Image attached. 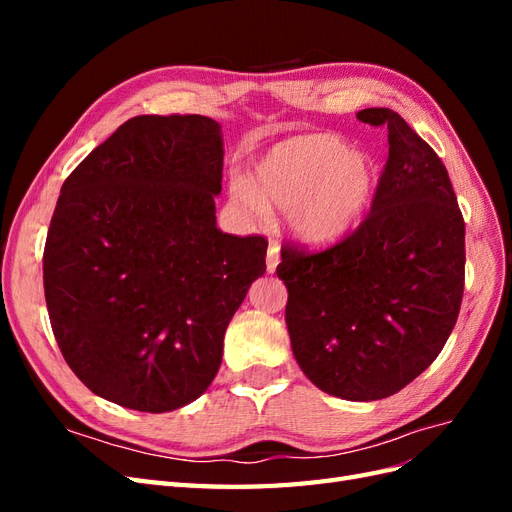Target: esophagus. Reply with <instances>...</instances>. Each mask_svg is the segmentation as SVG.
<instances>
[{"label": "esophagus", "instance_id": "obj_1", "mask_svg": "<svg viewBox=\"0 0 512 512\" xmlns=\"http://www.w3.org/2000/svg\"><path fill=\"white\" fill-rule=\"evenodd\" d=\"M277 265H280V243L271 241L269 250H267V271L273 273L277 269Z\"/></svg>", "mask_w": 512, "mask_h": 512}]
</instances>
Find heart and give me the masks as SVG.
I'll return each instance as SVG.
<instances>
[{
  "label": "heart",
  "mask_w": 512,
  "mask_h": 512,
  "mask_svg": "<svg viewBox=\"0 0 512 512\" xmlns=\"http://www.w3.org/2000/svg\"><path fill=\"white\" fill-rule=\"evenodd\" d=\"M378 190V168L333 134L292 136L269 149L252 181L235 179L232 194L265 215L288 211V226L307 245H331L361 224Z\"/></svg>",
  "instance_id": "obj_1"
}]
</instances>
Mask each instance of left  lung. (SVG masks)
Here are the masks:
<instances>
[{"instance_id": "1", "label": "left lung", "mask_w": 512, "mask_h": 512, "mask_svg": "<svg viewBox=\"0 0 512 512\" xmlns=\"http://www.w3.org/2000/svg\"><path fill=\"white\" fill-rule=\"evenodd\" d=\"M356 119L389 130L367 218L320 252L282 247L294 359L320 391L376 401L436 361L466 280V224L446 166L391 108Z\"/></svg>"}]
</instances>
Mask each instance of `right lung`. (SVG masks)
I'll return each instance as SVG.
<instances>
[{
	"instance_id": "obj_1",
	"label": "right lung",
	"mask_w": 512,
	"mask_h": 512,
	"mask_svg": "<svg viewBox=\"0 0 512 512\" xmlns=\"http://www.w3.org/2000/svg\"><path fill=\"white\" fill-rule=\"evenodd\" d=\"M220 123L128 119L61 185L42 271L53 335L91 393L170 412L218 374L228 322L267 271V239L215 226Z\"/></svg>"
}]
</instances>
